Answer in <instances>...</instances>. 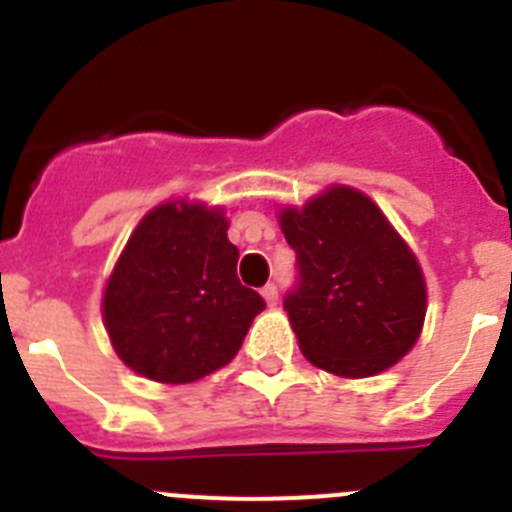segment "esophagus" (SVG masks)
Segmentation results:
<instances>
[{"instance_id": "obj_1", "label": "esophagus", "mask_w": 512, "mask_h": 512, "mask_svg": "<svg viewBox=\"0 0 512 512\" xmlns=\"http://www.w3.org/2000/svg\"><path fill=\"white\" fill-rule=\"evenodd\" d=\"M261 295H264L266 305H269V307L277 305V302H279V289H277V284H266V287L261 289Z\"/></svg>"}]
</instances>
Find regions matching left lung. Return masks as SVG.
<instances>
[{
	"label": "left lung",
	"instance_id": "left-lung-1",
	"mask_svg": "<svg viewBox=\"0 0 512 512\" xmlns=\"http://www.w3.org/2000/svg\"><path fill=\"white\" fill-rule=\"evenodd\" d=\"M297 256L284 310L302 354L338 377H372L415 346L425 282L413 251L379 207L356 189L333 187L279 215Z\"/></svg>",
	"mask_w": 512,
	"mask_h": 512
}]
</instances>
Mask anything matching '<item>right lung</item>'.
I'll list each match as a JSON object with an SVG mask.
<instances>
[{
  "mask_svg": "<svg viewBox=\"0 0 512 512\" xmlns=\"http://www.w3.org/2000/svg\"><path fill=\"white\" fill-rule=\"evenodd\" d=\"M223 212L161 205L143 217L104 292L117 356L153 382L187 384L228 364L264 297L243 287Z\"/></svg>",
  "mask_w": 512,
  "mask_h": 512,
  "instance_id": "right-lung-1",
  "label": "right lung"
}]
</instances>
